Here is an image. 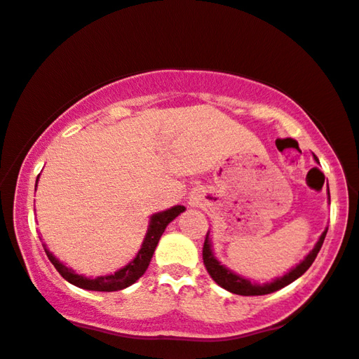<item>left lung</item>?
<instances>
[{"label": "left lung", "mask_w": 359, "mask_h": 359, "mask_svg": "<svg viewBox=\"0 0 359 359\" xmlns=\"http://www.w3.org/2000/svg\"><path fill=\"white\" fill-rule=\"evenodd\" d=\"M329 197H330V194H329ZM325 235H327V230L322 233L318 244H316L313 251H311L308 256H306L303 262H299L298 266H296L293 270H290L287 275H283L282 278H277V280H273V282L266 283V285L251 283L249 280L243 278L236 273H233L231 270H228L226 267H223L222 264L214 257V254H212L209 233L205 235L204 248H202V259H204V266L207 269V272H209L210 277L215 280V283L220 285L222 288L228 290V292H231L235 294H241V296L269 294V293L277 292V290L287 287V285L294 282L296 278L301 277V275H303L306 270L313 266L314 259H316V256H318V252L320 251V248H322V243H324V240H325Z\"/></svg>", "instance_id": "8db88e82"}]
</instances>
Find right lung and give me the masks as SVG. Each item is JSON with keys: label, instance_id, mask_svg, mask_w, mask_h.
<instances>
[{"label": "right lung", "instance_id": "1", "mask_svg": "<svg viewBox=\"0 0 359 359\" xmlns=\"http://www.w3.org/2000/svg\"><path fill=\"white\" fill-rule=\"evenodd\" d=\"M35 188H37V184H35ZM181 212H184V207L175 205L171 207V209L160 212V214H155L152 218H150L149 231L147 235H145L141 251L137 252V256L134 257L133 262H129L126 267L119 269L118 272H115L113 275H105V277H97V278H86L82 277V275H77L72 272L69 267L63 266V264H61L46 248H45V252L46 256H48L50 262L53 264L55 269L60 272L61 277L67 280L69 283L76 285V287L84 288V290H92V292H118V290H123L129 287V285H133L136 280L141 278L145 273V270H147L150 264V259L154 256L155 248H157L160 236L163 235L165 228H167L168 223L171 220H175Z\"/></svg>", "mask_w": 359, "mask_h": 359}]
</instances>
